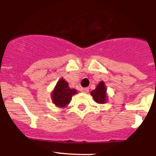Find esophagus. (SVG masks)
Returning a JSON list of instances; mask_svg holds the SVG:
<instances>
[{"label": "esophagus", "instance_id": "esophagus-1", "mask_svg": "<svg viewBox=\"0 0 156 156\" xmlns=\"http://www.w3.org/2000/svg\"><path fill=\"white\" fill-rule=\"evenodd\" d=\"M80 90H81V92H83L84 93H87L89 92V88H81L80 89Z\"/></svg>", "mask_w": 156, "mask_h": 156}]
</instances>
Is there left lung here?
<instances>
[{"mask_svg": "<svg viewBox=\"0 0 156 156\" xmlns=\"http://www.w3.org/2000/svg\"><path fill=\"white\" fill-rule=\"evenodd\" d=\"M91 95L92 96L94 101L96 103H106L107 101V94H106V87L103 81H101L98 85L97 86L95 89L91 92Z\"/></svg>", "mask_w": 156, "mask_h": 156, "instance_id": "obj_1", "label": "left lung"}]
</instances>
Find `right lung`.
Instances as JSON below:
<instances>
[{"label":"right lung","mask_w":156,"mask_h":156,"mask_svg":"<svg viewBox=\"0 0 156 156\" xmlns=\"http://www.w3.org/2000/svg\"><path fill=\"white\" fill-rule=\"evenodd\" d=\"M77 92L76 89L69 88L67 82L62 78L57 82L52 92L51 99L57 107L64 108L70 103L72 97Z\"/></svg>","instance_id":"right-lung-1"}]
</instances>
